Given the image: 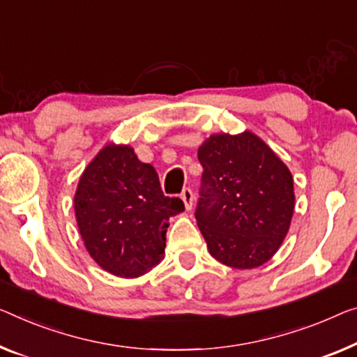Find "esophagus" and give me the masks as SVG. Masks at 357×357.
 <instances>
[{"label":"esophagus","instance_id":"1","mask_svg":"<svg viewBox=\"0 0 357 357\" xmlns=\"http://www.w3.org/2000/svg\"><path fill=\"white\" fill-rule=\"evenodd\" d=\"M181 199H183V202H184L185 210L192 208V205H194V192H192V189L185 188L183 192H181Z\"/></svg>","mask_w":357,"mask_h":357}]
</instances>
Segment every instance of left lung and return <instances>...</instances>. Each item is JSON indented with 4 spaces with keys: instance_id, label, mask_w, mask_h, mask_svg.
Returning <instances> with one entry per match:
<instances>
[{
    "instance_id": "obj_1",
    "label": "left lung",
    "mask_w": 357,
    "mask_h": 357,
    "mask_svg": "<svg viewBox=\"0 0 357 357\" xmlns=\"http://www.w3.org/2000/svg\"><path fill=\"white\" fill-rule=\"evenodd\" d=\"M199 160L204 173L195 220L211 257L236 269L264 264L294 216L289 168L250 131L213 135L200 146Z\"/></svg>"
}]
</instances>
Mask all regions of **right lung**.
<instances>
[{
  "instance_id": "1",
  "label": "right lung",
  "mask_w": 357,
  "mask_h": 357,
  "mask_svg": "<svg viewBox=\"0 0 357 357\" xmlns=\"http://www.w3.org/2000/svg\"><path fill=\"white\" fill-rule=\"evenodd\" d=\"M183 210V200L163 195L155 168L137 160L130 146H105L75 194L84 247L119 278H139L162 261L169 216Z\"/></svg>"
}]
</instances>
